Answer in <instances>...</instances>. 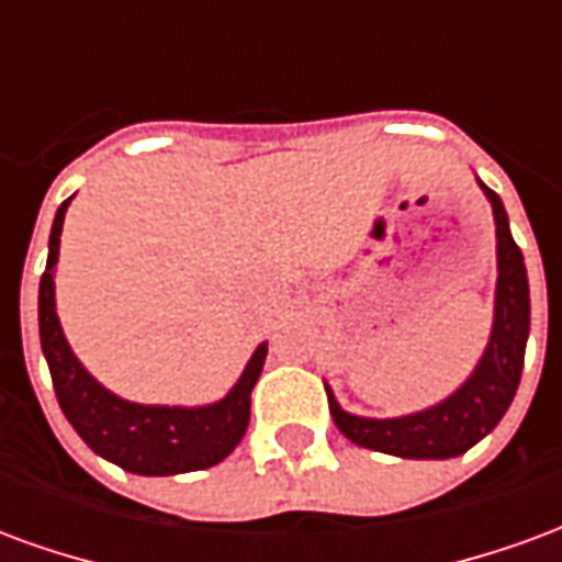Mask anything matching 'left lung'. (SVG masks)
Returning <instances> with one entry per match:
<instances>
[{
	"label": "left lung",
	"mask_w": 562,
	"mask_h": 562,
	"mask_svg": "<svg viewBox=\"0 0 562 562\" xmlns=\"http://www.w3.org/2000/svg\"><path fill=\"white\" fill-rule=\"evenodd\" d=\"M479 186L491 201L496 225L494 325L482 358L467 382L458 391H451L446 401L397 418H367V415L346 413L330 385H325L334 424L355 446L409 460L458 458L475 442H482L515 401L527 337H530V282H527L524 256L508 228L503 201L482 180Z\"/></svg>",
	"instance_id": "8db88e82"
}]
</instances>
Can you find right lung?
<instances>
[{"mask_svg": "<svg viewBox=\"0 0 562 562\" xmlns=\"http://www.w3.org/2000/svg\"><path fill=\"white\" fill-rule=\"evenodd\" d=\"M68 204L71 198L56 210L50 244H47V268L38 285V334H42V352L50 367L59 409L99 458L111 460L135 475H180V472L216 467L232 454L249 427V394L261 376L268 342H258L240 379L216 403H204V406L135 403L104 389L80 364L78 355L71 352L56 316L54 273Z\"/></svg>", "mask_w": 562, "mask_h": 562, "instance_id": "add662e5", "label": "right lung"}]
</instances>
